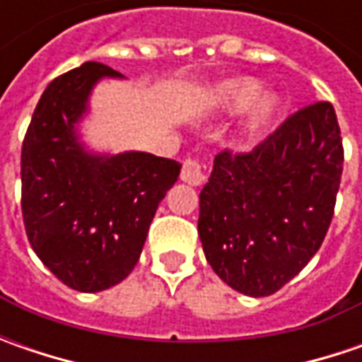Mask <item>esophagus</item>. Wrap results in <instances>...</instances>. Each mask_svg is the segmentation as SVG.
Returning <instances> with one entry per match:
<instances>
[{
    "instance_id": "1",
    "label": "esophagus",
    "mask_w": 362,
    "mask_h": 362,
    "mask_svg": "<svg viewBox=\"0 0 362 362\" xmlns=\"http://www.w3.org/2000/svg\"><path fill=\"white\" fill-rule=\"evenodd\" d=\"M181 181L189 185H203L207 181V169L202 159H185L181 169Z\"/></svg>"
}]
</instances>
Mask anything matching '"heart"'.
<instances>
[{
    "instance_id": "heart-1",
    "label": "heart",
    "mask_w": 362,
    "mask_h": 362,
    "mask_svg": "<svg viewBox=\"0 0 362 362\" xmlns=\"http://www.w3.org/2000/svg\"><path fill=\"white\" fill-rule=\"evenodd\" d=\"M259 96V84L257 82H250V80H243V82H228L223 86L217 88V103L226 108L231 110H242L247 108ZM274 112V103L270 98H264L262 103H257L254 112H252V127H259L264 124L266 120L270 119V115Z\"/></svg>"
}]
</instances>
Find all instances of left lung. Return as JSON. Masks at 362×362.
Here are the masks:
<instances>
[{"mask_svg": "<svg viewBox=\"0 0 362 362\" xmlns=\"http://www.w3.org/2000/svg\"><path fill=\"white\" fill-rule=\"evenodd\" d=\"M342 160L341 127L325 100L290 115L252 151L217 153L197 221L217 276L256 298L288 284L325 242Z\"/></svg>", "mask_w": 362, "mask_h": 362, "instance_id": "8db88e82", "label": "left lung"}]
</instances>
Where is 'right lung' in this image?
<instances>
[{
	"label": "right lung",
	"mask_w": 362,
	"mask_h": 362,
	"mask_svg": "<svg viewBox=\"0 0 362 362\" xmlns=\"http://www.w3.org/2000/svg\"><path fill=\"white\" fill-rule=\"evenodd\" d=\"M120 76L86 62L54 78L21 145V216L37 257L78 292H100L136 266L160 199L181 165L148 153L88 155L74 122L92 86Z\"/></svg>",
	"instance_id": "add662e5"
}]
</instances>
